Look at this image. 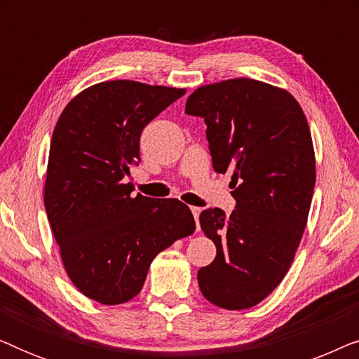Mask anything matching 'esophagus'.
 <instances>
[{
	"label": "esophagus",
	"instance_id": "esophagus-1",
	"mask_svg": "<svg viewBox=\"0 0 359 359\" xmlns=\"http://www.w3.org/2000/svg\"><path fill=\"white\" fill-rule=\"evenodd\" d=\"M191 212H193V215H194L196 225H198V230H199V214H201V208H191Z\"/></svg>",
	"mask_w": 359,
	"mask_h": 359
}]
</instances>
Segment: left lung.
<instances>
[{"instance_id": "left-lung-1", "label": "left lung", "mask_w": 359, "mask_h": 359, "mask_svg": "<svg viewBox=\"0 0 359 359\" xmlns=\"http://www.w3.org/2000/svg\"><path fill=\"white\" fill-rule=\"evenodd\" d=\"M186 114L204 117L217 173L232 171V214L205 209L201 229L217 248L198 283L214 306L259 304L291 268L316 186V154L306 114L291 93L252 78L199 86Z\"/></svg>"}]
</instances>
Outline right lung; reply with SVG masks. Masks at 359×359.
Masks as SVG:
<instances>
[{"instance_id": "right-lung-1", "label": "right lung", "mask_w": 359, "mask_h": 359, "mask_svg": "<svg viewBox=\"0 0 359 359\" xmlns=\"http://www.w3.org/2000/svg\"><path fill=\"white\" fill-rule=\"evenodd\" d=\"M184 88L140 81L96 83L73 97L53 129L43 204L63 268L75 287L104 306L142 291L150 263L193 235L178 199L132 196L126 183L140 160V134Z\"/></svg>"}]
</instances>
